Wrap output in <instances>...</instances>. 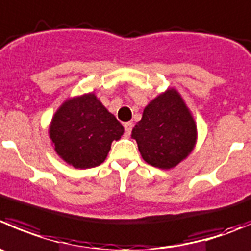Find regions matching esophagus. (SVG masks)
Returning a JSON list of instances; mask_svg holds the SVG:
<instances>
[{"label": "esophagus", "instance_id": "1", "mask_svg": "<svg viewBox=\"0 0 251 251\" xmlns=\"http://www.w3.org/2000/svg\"><path fill=\"white\" fill-rule=\"evenodd\" d=\"M124 127H125V135L130 136L131 131H132V127H133V124L132 123H125L124 124Z\"/></svg>", "mask_w": 251, "mask_h": 251}]
</instances>
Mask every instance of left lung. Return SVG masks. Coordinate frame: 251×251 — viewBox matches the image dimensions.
<instances>
[{
  "instance_id": "obj_1",
  "label": "left lung",
  "mask_w": 251,
  "mask_h": 251,
  "mask_svg": "<svg viewBox=\"0 0 251 251\" xmlns=\"http://www.w3.org/2000/svg\"><path fill=\"white\" fill-rule=\"evenodd\" d=\"M131 136L148 164L172 169L190 154L198 132L181 96L170 88L146 106Z\"/></svg>"
}]
</instances>
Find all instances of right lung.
I'll return each mask as SVG.
<instances>
[{"label":"right lung","instance_id":"right-lung-1","mask_svg":"<svg viewBox=\"0 0 251 251\" xmlns=\"http://www.w3.org/2000/svg\"><path fill=\"white\" fill-rule=\"evenodd\" d=\"M50 138L56 153L70 165L88 169L105 160L111 142L124 127L94 93L65 101L50 124Z\"/></svg>","mask_w":251,"mask_h":251}]
</instances>
